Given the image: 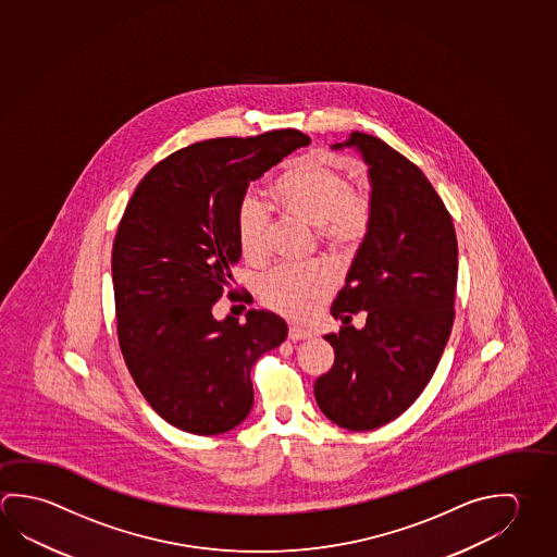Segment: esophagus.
Wrapping results in <instances>:
<instances>
[{
    "mask_svg": "<svg viewBox=\"0 0 557 557\" xmlns=\"http://www.w3.org/2000/svg\"><path fill=\"white\" fill-rule=\"evenodd\" d=\"M287 336H289V341L293 342L309 341V338L312 336V332L307 331V329H301V326H295V324H293V326H289V334H287Z\"/></svg>",
    "mask_w": 557,
    "mask_h": 557,
    "instance_id": "esophagus-1",
    "label": "esophagus"
}]
</instances>
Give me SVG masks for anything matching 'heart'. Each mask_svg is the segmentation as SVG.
I'll return each mask as SVG.
<instances>
[{
	"label": "heart",
	"instance_id": "obj_1",
	"mask_svg": "<svg viewBox=\"0 0 557 557\" xmlns=\"http://www.w3.org/2000/svg\"><path fill=\"white\" fill-rule=\"evenodd\" d=\"M270 197L283 215L314 226L317 238L332 248L358 245L370 225V197L351 189L341 166L321 157L293 162L270 187ZM268 213L256 197H245L236 211V233L243 255L252 262L265 256ZM336 285L329 264L312 260L283 265L265 275L262 301L292 319H307L321 307Z\"/></svg>",
	"mask_w": 557,
	"mask_h": 557
}]
</instances>
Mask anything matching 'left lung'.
Wrapping results in <instances>:
<instances>
[{
  "label": "left lung",
  "instance_id": "8db88e82",
  "mask_svg": "<svg viewBox=\"0 0 557 557\" xmlns=\"http://www.w3.org/2000/svg\"><path fill=\"white\" fill-rule=\"evenodd\" d=\"M331 148L360 152L371 215L332 302L342 326L324 336L334 366L314 381V399L342 429L373 430L409 409L436 371L454 324L458 240L436 189L387 143L354 131ZM360 310L367 326L356 330Z\"/></svg>",
  "mask_w": 557,
  "mask_h": 557
}]
</instances>
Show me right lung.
<instances>
[{"mask_svg": "<svg viewBox=\"0 0 557 557\" xmlns=\"http://www.w3.org/2000/svg\"><path fill=\"white\" fill-rule=\"evenodd\" d=\"M311 138L295 128L211 138L143 177L119 223L111 272L119 346L138 389L172 426L235 429L255 403L250 370L287 338L275 312L216 321L213 305L240 260L236 211L250 182Z\"/></svg>", "mask_w": 557, "mask_h": 557, "instance_id": "right-lung-1", "label": "right lung"}]
</instances>
